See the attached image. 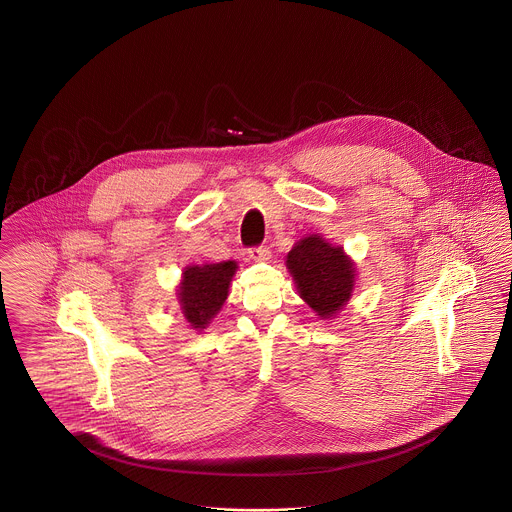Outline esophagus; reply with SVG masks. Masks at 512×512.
I'll use <instances>...</instances> for the list:
<instances>
[{
	"label": "esophagus",
	"instance_id": "obj_1",
	"mask_svg": "<svg viewBox=\"0 0 512 512\" xmlns=\"http://www.w3.org/2000/svg\"><path fill=\"white\" fill-rule=\"evenodd\" d=\"M249 259L255 261V263H265V261L270 259V251H268V247H253L249 251Z\"/></svg>",
	"mask_w": 512,
	"mask_h": 512
}]
</instances>
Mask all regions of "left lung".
<instances>
[{
	"label": "left lung",
	"instance_id": "left-lung-1",
	"mask_svg": "<svg viewBox=\"0 0 512 512\" xmlns=\"http://www.w3.org/2000/svg\"><path fill=\"white\" fill-rule=\"evenodd\" d=\"M286 266L299 297L320 320H331L347 307L356 284V263L343 247L329 244L320 234H308L287 253Z\"/></svg>",
	"mask_w": 512,
	"mask_h": 512
}]
</instances>
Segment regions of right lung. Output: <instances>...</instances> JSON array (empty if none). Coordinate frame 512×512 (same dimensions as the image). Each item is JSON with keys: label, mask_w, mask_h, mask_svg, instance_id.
I'll list each match as a JSON object with an SVG mask.
<instances>
[{"label": "right lung", "mask_w": 512, "mask_h": 512, "mask_svg": "<svg viewBox=\"0 0 512 512\" xmlns=\"http://www.w3.org/2000/svg\"><path fill=\"white\" fill-rule=\"evenodd\" d=\"M236 261L186 266L177 286V299L190 328L204 331L219 314L228 297Z\"/></svg>", "instance_id": "1"}]
</instances>
